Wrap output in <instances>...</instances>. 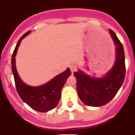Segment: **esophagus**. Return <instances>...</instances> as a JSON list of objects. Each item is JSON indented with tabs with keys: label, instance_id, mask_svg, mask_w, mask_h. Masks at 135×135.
Returning a JSON list of instances; mask_svg holds the SVG:
<instances>
[{
	"label": "esophagus",
	"instance_id": "esophagus-1",
	"mask_svg": "<svg viewBox=\"0 0 135 135\" xmlns=\"http://www.w3.org/2000/svg\"><path fill=\"white\" fill-rule=\"evenodd\" d=\"M70 70H71V71L72 74H74V72L76 71V70H77V66L76 65H74V64H71L69 66Z\"/></svg>",
	"mask_w": 135,
	"mask_h": 135
}]
</instances>
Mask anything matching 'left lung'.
Listing matches in <instances>:
<instances>
[{
    "label": "left lung",
    "mask_w": 135,
    "mask_h": 135,
    "mask_svg": "<svg viewBox=\"0 0 135 135\" xmlns=\"http://www.w3.org/2000/svg\"><path fill=\"white\" fill-rule=\"evenodd\" d=\"M116 49V59L113 68L102 78H93L81 71L75 72L79 98L90 107H101L108 104L117 94L126 76L125 53L122 43L113 31L109 29Z\"/></svg>",
    "instance_id": "1"
}]
</instances>
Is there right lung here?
<instances>
[{
	"mask_svg": "<svg viewBox=\"0 0 135 135\" xmlns=\"http://www.w3.org/2000/svg\"><path fill=\"white\" fill-rule=\"evenodd\" d=\"M31 31H28L25 33L17 43L12 56V71L15 78L16 89L22 100L35 111L47 112L57 107L61 98V89L71 73L68 68L46 84L38 87L29 86L22 82L16 69L15 56L22 40Z\"/></svg>",
	"mask_w": 135,
	"mask_h": 135,
	"instance_id": "right-lung-1",
	"label": "right lung"
}]
</instances>
